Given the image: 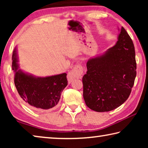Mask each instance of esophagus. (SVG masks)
<instances>
[{
	"label": "esophagus",
	"mask_w": 148,
	"mask_h": 148,
	"mask_svg": "<svg viewBox=\"0 0 148 148\" xmlns=\"http://www.w3.org/2000/svg\"><path fill=\"white\" fill-rule=\"evenodd\" d=\"M84 74V69L80 64H76L74 66L73 69L69 72L67 75V78H68L69 82L73 81L76 78H80L81 79L83 76Z\"/></svg>",
	"instance_id": "esophagus-1"
}]
</instances>
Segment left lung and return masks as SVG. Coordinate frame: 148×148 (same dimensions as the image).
<instances>
[{
  "label": "left lung",
  "mask_w": 148,
  "mask_h": 148,
  "mask_svg": "<svg viewBox=\"0 0 148 148\" xmlns=\"http://www.w3.org/2000/svg\"><path fill=\"white\" fill-rule=\"evenodd\" d=\"M118 31L113 47L89 59L87 73L82 78L85 102L98 112L111 111L123 104L136 76L133 42L123 27Z\"/></svg>",
  "instance_id": "1"
}]
</instances>
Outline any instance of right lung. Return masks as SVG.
Returning a JSON list of instances; mask_svg holds the SVG:
<instances>
[{"label":"right lung","instance_id":"obj_1","mask_svg":"<svg viewBox=\"0 0 148 148\" xmlns=\"http://www.w3.org/2000/svg\"><path fill=\"white\" fill-rule=\"evenodd\" d=\"M14 83L22 99L36 110H46L57 106L61 92L68 84L66 74L46 77L35 76L19 69L17 47L12 54Z\"/></svg>","mask_w":148,"mask_h":148}]
</instances>
